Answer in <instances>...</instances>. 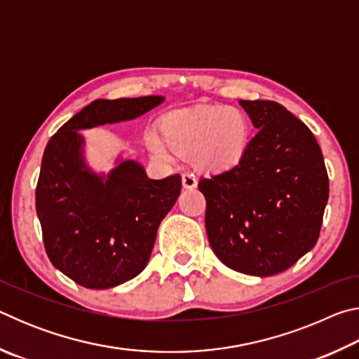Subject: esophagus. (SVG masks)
<instances>
[{"label":"esophagus","instance_id":"34e87169","mask_svg":"<svg viewBox=\"0 0 359 359\" xmlns=\"http://www.w3.org/2000/svg\"><path fill=\"white\" fill-rule=\"evenodd\" d=\"M182 185H184V188H187V190H191V188L196 187L198 180H196V177H194V174H191V172L182 174Z\"/></svg>","mask_w":359,"mask_h":359}]
</instances>
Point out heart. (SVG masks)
Returning a JSON list of instances; mask_svg holds the SVG:
<instances>
[{
	"label": "heart",
	"instance_id": "heart-1",
	"mask_svg": "<svg viewBox=\"0 0 359 359\" xmlns=\"http://www.w3.org/2000/svg\"><path fill=\"white\" fill-rule=\"evenodd\" d=\"M161 133H147L151 151L169 156V147L191 156L199 166L220 171L238 165L252 139V125L239 107L203 106L191 112H174L161 121Z\"/></svg>",
	"mask_w": 359,
	"mask_h": 359
}]
</instances>
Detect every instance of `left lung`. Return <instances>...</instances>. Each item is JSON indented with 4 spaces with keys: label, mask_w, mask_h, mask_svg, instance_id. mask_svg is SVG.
Segmentation results:
<instances>
[{
    "label": "left lung",
    "mask_w": 359,
    "mask_h": 359,
    "mask_svg": "<svg viewBox=\"0 0 359 359\" xmlns=\"http://www.w3.org/2000/svg\"><path fill=\"white\" fill-rule=\"evenodd\" d=\"M258 133L238 165L199 180L205 229L224 266L248 276L287 271L317 244L330 196L312 131L276 101H239Z\"/></svg>",
    "instance_id": "obj_1"
}]
</instances>
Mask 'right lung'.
Returning <instances> with one entry per match:
<instances>
[{"instance_id": "obj_1", "label": "right lung", "mask_w": 359, "mask_h": 359, "mask_svg": "<svg viewBox=\"0 0 359 359\" xmlns=\"http://www.w3.org/2000/svg\"><path fill=\"white\" fill-rule=\"evenodd\" d=\"M163 96L96 100L50 137L36 185L48 259L85 288L104 290L145 269L156 231L177 201L179 174L151 180L136 161H121L107 177L88 171L79 130L136 118Z\"/></svg>"}]
</instances>
